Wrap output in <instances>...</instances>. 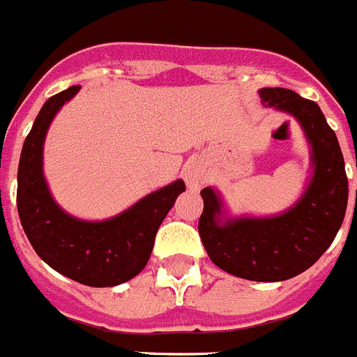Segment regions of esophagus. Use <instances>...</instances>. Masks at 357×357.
<instances>
[{
  "label": "esophagus",
  "instance_id": "obj_1",
  "mask_svg": "<svg viewBox=\"0 0 357 357\" xmlns=\"http://www.w3.org/2000/svg\"><path fill=\"white\" fill-rule=\"evenodd\" d=\"M184 178L191 189H200L202 185L205 184V175L200 172V169L195 168V166H189V168L185 169Z\"/></svg>",
  "mask_w": 357,
  "mask_h": 357
}]
</instances>
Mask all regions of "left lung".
Here are the masks:
<instances>
[{
  "mask_svg": "<svg viewBox=\"0 0 357 357\" xmlns=\"http://www.w3.org/2000/svg\"><path fill=\"white\" fill-rule=\"evenodd\" d=\"M269 106L294 114L312 145L313 178L296 207L267 219H227L214 189H202L198 234L219 269L251 281H283L305 273L331 246L345 218L349 181L342 150L319 104L287 88H264Z\"/></svg>",
  "mask_w": 357,
  "mask_h": 357,
  "instance_id": "obj_1",
  "label": "left lung"
}]
</instances>
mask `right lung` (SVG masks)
Here are the masks:
<instances>
[{"label": "right lung", "mask_w": 357, "mask_h": 357, "mask_svg": "<svg viewBox=\"0 0 357 357\" xmlns=\"http://www.w3.org/2000/svg\"><path fill=\"white\" fill-rule=\"evenodd\" d=\"M79 88L49 97L26 136L17 172L19 219L33 250L52 269L88 287H114L146 266L157 230L185 184L173 182L100 223L65 214L42 175V145L52 116Z\"/></svg>", "instance_id": "right-lung-1"}]
</instances>
